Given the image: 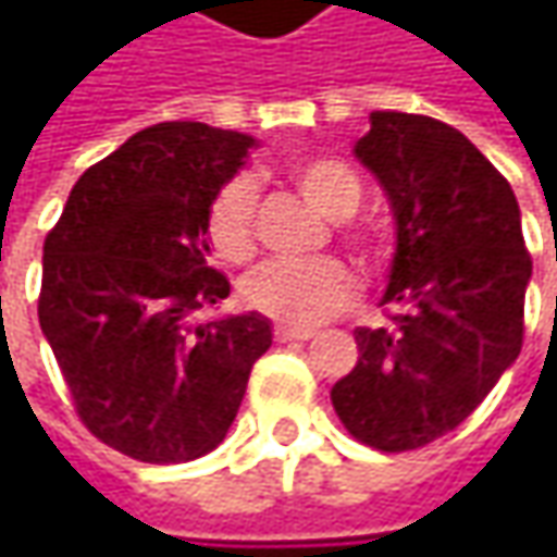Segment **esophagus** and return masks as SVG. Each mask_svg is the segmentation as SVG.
<instances>
[{
    "label": "esophagus",
    "instance_id": "1",
    "mask_svg": "<svg viewBox=\"0 0 557 557\" xmlns=\"http://www.w3.org/2000/svg\"><path fill=\"white\" fill-rule=\"evenodd\" d=\"M310 329H290V325H278L275 329V341L278 344H290V341H310Z\"/></svg>",
    "mask_w": 557,
    "mask_h": 557
}]
</instances>
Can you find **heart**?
I'll use <instances>...</instances> for the list:
<instances>
[{
  "label": "heart",
  "mask_w": 557,
  "mask_h": 557,
  "mask_svg": "<svg viewBox=\"0 0 557 557\" xmlns=\"http://www.w3.org/2000/svg\"><path fill=\"white\" fill-rule=\"evenodd\" d=\"M288 176L297 191L329 220H347L359 203V183L344 163L307 158L290 163ZM253 210L257 191L247 176L228 180L213 195L207 207V238L223 260L242 263L253 253ZM242 294L247 307L269 319L310 329L350 307L356 297V278L350 269L332 257L310 263L272 260L247 275Z\"/></svg>",
  "instance_id": "obj_1"
}]
</instances>
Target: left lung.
Returning <instances> with one entry per match:
<instances>
[{
    "label": "left lung",
    "mask_w": 557,
    "mask_h": 557,
    "mask_svg": "<svg viewBox=\"0 0 557 557\" xmlns=\"http://www.w3.org/2000/svg\"><path fill=\"white\" fill-rule=\"evenodd\" d=\"M354 145L394 210L396 250L381 307L391 329H356L359 362L332 387L344 428L384 453L459 428L524 341L533 263L505 176L449 123L374 111Z\"/></svg>",
    "instance_id": "1"
}]
</instances>
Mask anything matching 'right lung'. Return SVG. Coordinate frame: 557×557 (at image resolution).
<instances>
[{
    "label": "right lung",
    "instance_id": "right-lung-1",
    "mask_svg": "<svg viewBox=\"0 0 557 557\" xmlns=\"http://www.w3.org/2000/svg\"><path fill=\"white\" fill-rule=\"evenodd\" d=\"M257 139L195 120L148 126L76 180L42 247L39 329L76 412L129 459L207 456L272 347L260 312H198L228 297L207 263V207Z\"/></svg>",
    "mask_w": 557,
    "mask_h": 557
}]
</instances>
